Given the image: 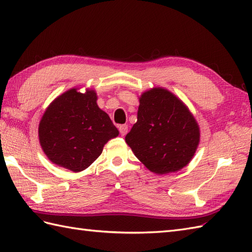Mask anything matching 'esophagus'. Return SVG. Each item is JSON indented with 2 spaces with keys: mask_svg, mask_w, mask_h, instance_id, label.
Wrapping results in <instances>:
<instances>
[{
  "mask_svg": "<svg viewBox=\"0 0 252 252\" xmlns=\"http://www.w3.org/2000/svg\"><path fill=\"white\" fill-rule=\"evenodd\" d=\"M118 129H119L120 134H121L122 136L126 135V133H127V126H126V125H120V126H118Z\"/></svg>",
  "mask_w": 252,
  "mask_h": 252,
  "instance_id": "1",
  "label": "esophagus"
}]
</instances>
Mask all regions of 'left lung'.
Here are the masks:
<instances>
[{
    "label": "left lung",
    "instance_id": "8db88e82",
    "mask_svg": "<svg viewBox=\"0 0 252 252\" xmlns=\"http://www.w3.org/2000/svg\"><path fill=\"white\" fill-rule=\"evenodd\" d=\"M199 126L183 101L162 88L140 97L137 121L126 136L136 158L152 172H175L194 157Z\"/></svg>",
    "mask_w": 252,
    "mask_h": 252
}]
</instances>
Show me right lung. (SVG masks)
<instances>
[{"label":"right lung","mask_w":252,"mask_h":252,"mask_svg":"<svg viewBox=\"0 0 252 252\" xmlns=\"http://www.w3.org/2000/svg\"><path fill=\"white\" fill-rule=\"evenodd\" d=\"M95 91H67L52 101L39 125V140L53 163L73 172L90 167L119 131L97 106Z\"/></svg>","instance_id":"obj_1"}]
</instances>
